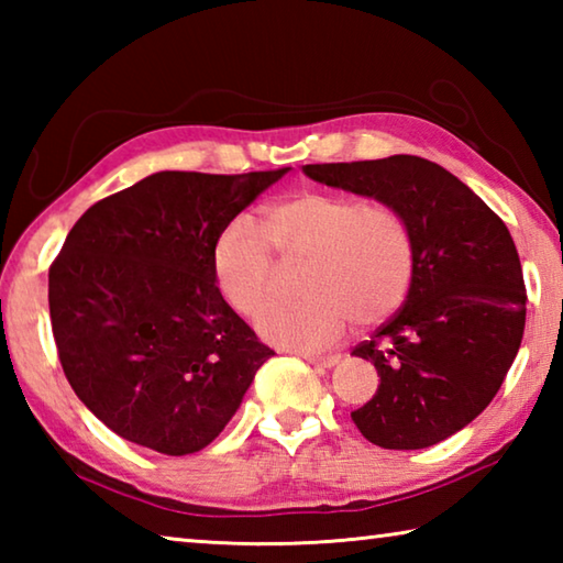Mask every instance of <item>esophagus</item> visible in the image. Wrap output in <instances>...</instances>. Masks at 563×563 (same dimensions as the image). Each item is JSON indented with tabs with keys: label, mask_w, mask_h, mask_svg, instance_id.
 <instances>
[{
	"label": "esophagus",
	"mask_w": 563,
	"mask_h": 563,
	"mask_svg": "<svg viewBox=\"0 0 563 563\" xmlns=\"http://www.w3.org/2000/svg\"><path fill=\"white\" fill-rule=\"evenodd\" d=\"M302 357L310 362V365L318 367H335L340 362V355H310V352H302Z\"/></svg>",
	"instance_id": "1"
}]
</instances>
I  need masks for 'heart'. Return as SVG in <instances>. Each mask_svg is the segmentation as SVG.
Wrapping results in <instances>:
<instances>
[{
    "label": "heart",
    "mask_w": 563,
    "mask_h": 563,
    "mask_svg": "<svg viewBox=\"0 0 563 563\" xmlns=\"http://www.w3.org/2000/svg\"><path fill=\"white\" fill-rule=\"evenodd\" d=\"M275 253L305 261L298 300L261 310V338L288 350H328L352 320L375 325L405 302L415 278V238L389 203H367L345 190H302L265 208L263 231L235 218L216 238L218 290L241 316L261 308L275 278Z\"/></svg>",
    "instance_id": "b5f03b06"
}]
</instances>
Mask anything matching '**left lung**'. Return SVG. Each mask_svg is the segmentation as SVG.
Here are the masks:
<instances>
[{
  "mask_svg": "<svg viewBox=\"0 0 563 563\" xmlns=\"http://www.w3.org/2000/svg\"><path fill=\"white\" fill-rule=\"evenodd\" d=\"M305 176L395 206L415 238V278L402 310L352 355L379 387L352 412L365 440L424 450L482 415L517 357L527 288L501 218L450 170L419 156L308 164Z\"/></svg>",
  "mask_w": 563,
  "mask_h": 563,
  "instance_id": "obj_1",
  "label": "left lung"
}]
</instances>
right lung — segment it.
<instances>
[{"instance_id":"right-lung-1","label":"right lung","mask_w":563,"mask_h":563,"mask_svg":"<svg viewBox=\"0 0 563 563\" xmlns=\"http://www.w3.org/2000/svg\"><path fill=\"white\" fill-rule=\"evenodd\" d=\"M290 168L161 170L93 203L49 268L64 375L111 432L184 456L231 422L275 352L223 300L218 233Z\"/></svg>"}]
</instances>
